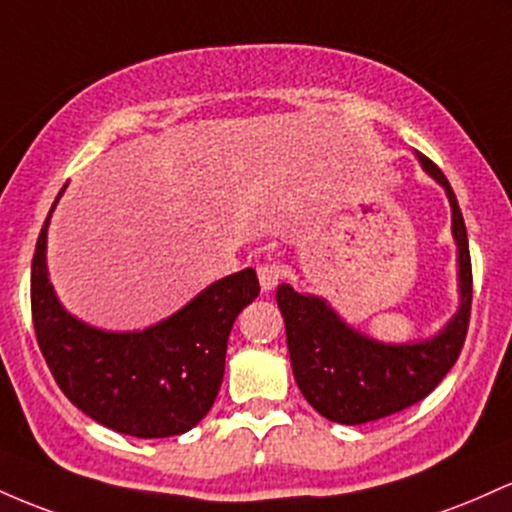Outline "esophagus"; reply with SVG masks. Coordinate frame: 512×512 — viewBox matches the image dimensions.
I'll return each mask as SVG.
<instances>
[{
	"instance_id": "esophagus-1",
	"label": "esophagus",
	"mask_w": 512,
	"mask_h": 512,
	"mask_svg": "<svg viewBox=\"0 0 512 512\" xmlns=\"http://www.w3.org/2000/svg\"><path fill=\"white\" fill-rule=\"evenodd\" d=\"M256 273H258V283H261L263 292L273 290V287L280 283V278H283V268H280V263L275 261L261 263V266L256 268Z\"/></svg>"
}]
</instances>
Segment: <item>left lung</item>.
Wrapping results in <instances>:
<instances>
[{
    "label": "left lung",
    "mask_w": 512,
    "mask_h": 512,
    "mask_svg": "<svg viewBox=\"0 0 512 512\" xmlns=\"http://www.w3.org/2000/svg\"><path fill=\"white\" fill-rule=\"evenodd\" d=\"M430 179L445 188L452 208V237L457 244L459 307L455 317L430 338L382 343L346 324L324 297L302 295L287 283L275 300L285 319L292 375L304 399L321 416L343 426L392 416L433 392L457 363L472 312V258L455 191L445 174L416 152Z\"/></svg>",
    "instance_id": "obj_1"
}]
</instances>
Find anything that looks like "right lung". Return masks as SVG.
Listing matches in <instances>:
<instances>
[{"mask_svg": "<svg viewBox=\"0 0 512 512\" xmlns=\"http://www.w3.org/2000/svg\"><path fill=\"white\" fill-rule=\"evenodd\" d=\"M60 195L40 229L31 266L33 329L57 387L79 411L116 433H186L203 421L220 392L229 331L261 292L256 271L244 268L215 280L179 312L142 331L96 329L67 312L50 283L45 249Z\"/></svg>", "mask_w": 512, "mask_h": 512, "instance_id": "right-lung-1", "label": "right lung"}]
</instances>
